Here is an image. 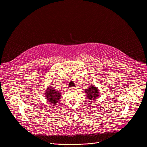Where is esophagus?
I'll return each mask as SVG.
<instances>
[{
  "label": "esophagus",
  "instance_id": "esophagus-1",
  "mask_svg": "<svg viewBox=\"0 0 147 147\" xmlns=\"http://www.w3.org/2000/svg\"><path fill=\"white\" fill-rule=\"evenodd\" d=\"M76 88L75 87H70V88H69V90H70V91H74V90H76Z\"/></svg>",
  "mask_w": 147,
  "mask_h": 147
}]
</instances>
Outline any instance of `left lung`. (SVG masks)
I'll return each instance as SVG.
<instances>
[{"mask_svg": "<svg viewBox=\"0 0 147 147\" xmlns=\"http://www.w3.org/2000/svg\"><path fill=\"white\" fill-rule=\"evenodd\" d=\"M88 98L91 100H94L96 99L97 97L99 96V91L95 86H91L90 88L85 90Z\"/></svg>", "mask_w": 147, "mask_h": 147, "instance_id": "obj_1", "label": "left lung"}]
</instances>
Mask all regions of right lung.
<instances>
[{
  "instance_id": "right-lung-1",
  "label": "right lung",
  "mask_w": 147,
  "mask_h": 147,
  "mask_svg": "<svg viewBox=\"0 0 147 147\" xmlns=\"http://www.w3.org/2000/svg\"><path fill=\"white\" fill-rule=\"evenodd\" d=\"M46 98L51 103L56 105L61 96V93L53 88H48L46 91Z\"/></svg>"
}]
</instances>
